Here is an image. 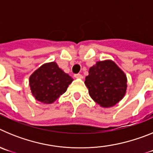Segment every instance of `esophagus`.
<instances>
[{"label": "esophagus", "mask_w": 153, "mask_h": 153, "mask_svg": "<svg viewBox=\"0 0 153 153\" xmlns=\"http://www.w3.org/2000/svg\"><path fill=\"white\" fill-rule=\"evenodd\" d=\"M75 78H77V79H83V76L81 75V74H75Z\"/></svg>", "instance_id": "esophagus-1"}]
</instances>
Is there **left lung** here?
Instances as JSON below:
<instances>
[{
	"label": "left lung",
	"instance_id": "obj_1",
	"mask_svg": "<svg viewBox=\"0 0 153 153\" xmlns=\"http://www.w3.org/2000/svg\"><path fill=\"white\" fill-rule=\"evenodd\" d=\"M84 83L93 100L103 108L122 100L127 90L126 75L112 60L97 61L89 69Z\"/></svg>",
	"mask_w": 153,
	"mask_h": 153
}]
</instances>
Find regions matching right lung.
<instances>
[{"label":"right lung","mask_w":153,"mask_h":153,"mask_svg":"<svg viewBox=\"0 0 153 153\" xmlns=\"http://www.w3.org/2000/svg\"><path fill=\"white\" fill-rule=\"evenodd\" d=\"M73 80L56 62L53 61L41 65L30 76L29 86L36 100L44 104H51L67 91Z\"/></svg>","instance_id":"1"}]
</instances>
